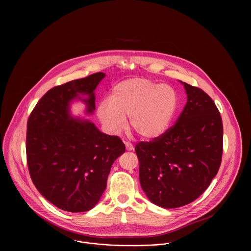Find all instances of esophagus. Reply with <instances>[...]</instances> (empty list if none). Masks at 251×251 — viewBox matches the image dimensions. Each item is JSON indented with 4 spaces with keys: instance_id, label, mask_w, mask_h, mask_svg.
I'll list each match as a JSON object with an SVG mask.
<instances>
[{
    "instance_id": "obj_1",
    "label": "esophagus",
    "mask_w": 251,
    "mask_h": 251,
    "mask_svg": "<svg viewBox=\"0 0 251 251\" xmlns=\"http://www.w3.org/2000/svg\"><path fill=\"white\" fill-rule=\"evenodd\" d=\"M126 149L127 151H133L134 150V146L129 142H126Z\"/></svg>"
}]
</instances>
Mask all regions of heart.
<instances>
[{"mask_svg":"<svg viewBox=\"0 0 251 251\" xmlns=\"http://www.w3.org/2000/svg\"><path fill=\"white\" fill-rule=\"evenodd\" d=\"M177 106L178 97L171 86L132 78L119 83L113 98L102 99L97 113L110 133H120L130 117L131 127L141 137L151 139L167 130Z\"/></svg>","mask_w":251,"mask_h":251,"instance_id":"obj_1","label":"heart"}]
</instances>
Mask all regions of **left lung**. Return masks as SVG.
<instances>
[{"instance_id":"left-lung-1","label":"left lung","mask_w":251,"mask_h":251,"mask_svg":"<svg viewBox=\"0 0 251 251\" xmlns=\"http://www.w3.org/2000/svg\"><path fill=\"white\" fill-rule=\"evenodd\" d=\"M187 101L176 124L135 147L139 179L148 199L165 209L187 205L210 185L221 163L223 126L213 100L179 81Z\"/></svg>"}]
</instances>
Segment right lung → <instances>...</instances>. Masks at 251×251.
Wrapping results in <instances>:
<instances>
[{
    "instance_id": "add662e5",
    "label": "right lung",
    "mask_w": 251,
    "mask_h": 251,
    "mask_svg": "<svg viewBox=\"0 0 251 251\" xmlns=\"http://www.w3.org/2000/svg\"><path fill=\"white\" fill-rule=\"evenodd\" d=\"M104 77L98 72L52 88L28 119L30 176L46 200L67 212H87L99 203L112 164L126 151L118 136L102 133L91 121L71 114L74 100L85 103L87 115L94 113L95 90Z\"/></svg>"
}]
</instances>
